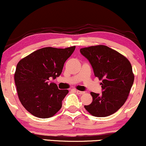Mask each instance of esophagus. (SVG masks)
<instances>
[{
    "instance_id": "obj_1",
    "label": "esophagus",
    "mask_w": 146,
    "mask_h": 146,
    "mask_svg": "<svg viewBox=\"0 0 146 146\" xmlns=\"http://www.w3.org/2000/svg\"><path fill=\"white\" fill-rule=\"evenodd\" d=\"M75 92H76L78 94H80V95H82V94H84V91H80V90H75Z\"/></svg>"
}]
</instances>
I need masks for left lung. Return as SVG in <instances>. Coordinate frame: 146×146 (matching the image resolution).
<instances>
[{
  "label": "left lung",
  "mask_w": 146,
  "mask_h": 146,
  "mask_svg": "<svg viewBox=\"0 0 146 146\" xmlns=\"http://www.w3.org/2000/svg\"><path fill=\"white\" fill-rule=\"evenodd\" d=\"M80 53L89 61L95 76L102 80V94L91 92L93 102L84 106L85 109L95 117L109 116L128 99L135 78L131 64L121 53L105 45L80 48Z\"/></svg>",
  "instance_id": "left-lung-1"
}]
</instances>
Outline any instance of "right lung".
Returning <instances> with one entry per match:
<instances>
[{"instance_id": "obj_1", "label": "right lung", "mask_w": 146, "mask_h": 146, "mask_svg": "<svg viewBox=\"0 0 146 146\" xmlns=\"http://www.w3.org/2000/svg\"><path fill=\"white\" fill-rule=\"evenodd\" d=\"M75 46L65 48L44 47L33 52L19 61L14 80L20 101L31 115L39 118L53 117L60 110L68 93L60 90L50 78L59 77L66 60Z\"/></svg>"}]
</instances>
